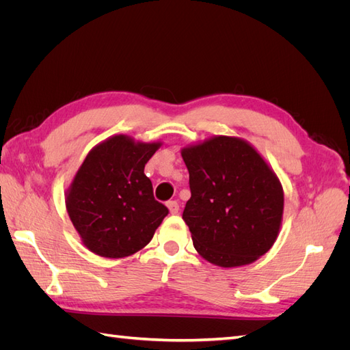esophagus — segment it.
<instances>
[{"instance_id": "obj_1", "label": "esophagus", "mask_w": 350, "mask_h": 350, "mask_svg": "<svg viewBox=\"0 0 350 350\" xmlns=\"http://www.w3.org/2000/svg\"><path fill=\"white\" fill-rule=\"evenodd\" d=\"M166 206H167L169 211H171V215H176L178 211H179V204H178V201H175V200L167 201Z\"/></svg>"}]
</instances>
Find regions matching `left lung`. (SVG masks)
<instances>
[{
	"label": "left lung",
	"instance_id": "obj_1",
	"mask_svg": "<svg viewBox=\"0 0 350 350\" xmlns=\"http://www.w3.org/2000/svg\"><path fill=\"white\" fill-rule=\"evenodd\" d=\"M191 198L183 219L201 257L239 267L264 256L279 235L283 188L260 153L238 137L216 135L181 150Z\"/></svg>",
	"mask_w": 350,
	"mask_h": 350
}]
</instances>
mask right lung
Instances as JSON below:
<instances>
[{
	"label": "right lung",
	"instance_id": "add662e5",
	"mask_svg": "<svg viewBox=\"0 0 350 350\" xmlns=\"http://www.w3.org/2000/svg\"><path fill=\"white\" fill-rule=\"evenodd\" d=\"M161 142H134L113 135L94 146L67 189L66 206L74 228L92 252L122 258L149 243L169 213L154 200L144 166Z\"/></svg>",
	"mask_w": 350,
	"mask_h": 350
}]
</instances>
